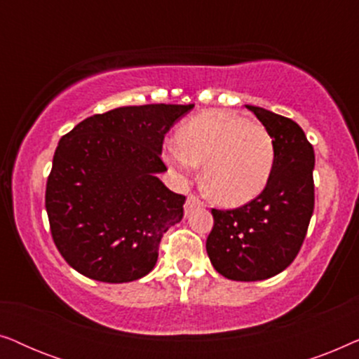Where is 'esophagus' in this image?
<instances>
[{"label":"esophagus","instance_id":"esophagus-1","mask_svg":"<svg viewBox=\"0 0 359 359\" xmlns=\"http://www.w3.org/2000/svg\"><path fill=\"white\" fill-rule=\"evenodd\" d=\"M196 208H204V203L198 198V196L189 194L188 199H186V203H184V214L188 215L189 212H193Z\"/></svg>","mask_w":359,"mask_h":359}]
</instances>
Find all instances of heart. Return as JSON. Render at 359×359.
<instances>
[{
  "label": "heart",
  "instance_id": "1",
  "mask_svg": "<svg viewBox=\"0 0 359 359\" xmlns=\"http://www.w3.org/2000/svg\"><path fill=\"white\" fill-rule=\"evenodd\" d=\"M274 154L266 127L222 109L191 117L178 129V142H170L163 150L166 163L180 173H194L203 165L205 186L224 205H243L263 193Z\"/></svg>",
  "mask_w": 359,
  "mask_h": 359
}]
</instances>
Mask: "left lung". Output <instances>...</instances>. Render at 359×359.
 <instances>
[{"label": "left lung", "mask_w": 359, "mask_h": 359, "mask_svg": "<svg viewBox=\"0 0 359 359\" xmlns=\"http://www.w3.org/2000/svg\"><path fill=\"white\" fill-rule=\"evenodd\" d=\"M274 140V166L263 193L232 210L212 209L205 250L215 271L232 281H263L297 257L313 212L316 155L292 119L247 106Z\"/></svg>", "instance_id": "1"}]
</instances>
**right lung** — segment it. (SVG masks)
<instances>
[{"mask_svg":"<svg viewBox=\"0 0 359 359\" xmlns=\"http://www.w3.org/2000/svg\"><path fill=\"white\" fill-rule=\"evenodd\" d=\"M193 107L122 106L81 121L58 142L46 209L58 252L83 276L117 284L154 269L186 201L158 178L166 171L161 147Z\"/></svg>","mask_w":359,"mask_h":359,"instance_id":"add662e5","label":"right lung"}]
</instances>
